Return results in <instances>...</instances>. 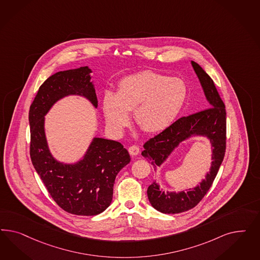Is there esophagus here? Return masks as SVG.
Returning a JSON list of instances; mask_svg holds the SVG:
<instances>
[{
    "mask_svg": "<svg viewBox=\"0 0 260 260\" xmlns=\"http://www.w3.org/2000/svg\"><path fill=\"white\" fill-rule=\"evenodd\" d=\"M128 152H129L131 155L135 156V155H137L139 153V148L137 146H135V145H133V146H131L128 148Z\"/></svg>",
    "mask_w": 260,
    "mask_h": 260,
    "instance_id": "1",
    "label": "esophagus"
}]
</instances>
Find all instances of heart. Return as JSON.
I'll use <instances>...</instances> for the list:
<instances>
[{
    "instance_id": "1",
    "label": "heart",
    "mask_w": 260,
    "mask_h": 260,
    "mask_svg": "<svg viewBox=\"0 0 260 260\" xmlns=\"http://www.w3.org/2000/svg\"><path fill=\"white\" fill-rule=\"evenodd\" d=\"M188 88L177 77L144 71L119 81L115 94L102 99L106 124L113 132H122L133 111L135 125L147 134H158L172 125L185 103Z\"/></svg>"
}]
</instances>
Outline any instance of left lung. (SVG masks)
<instances>
[{
    "label": "left lung",
    "mask_w": 260,
    "mask_h": 260,
    "mask_svg": "<svg viewBox=\"0 0 260 260\" xmlns=\"http://www.w3.org/2000/svg\"><path fill=\"white\" fill-rule=\"evenodd\" d=\"M191 64L203 87L210 108L176 120L165 131L144 144L142 155L155 169L165 161L179 143L191 135H201L209 138L212 144L213 162L206 178L200 185L188 191L165 192L159 189L158 184L152 182L147 190L149 200L155 210L163 213H183L194 208L212 187L226 151L225 105L213 79L198 63L191 61Z\"/></svg>",
    "instance_id": "8db88e82"
}]
</instances>
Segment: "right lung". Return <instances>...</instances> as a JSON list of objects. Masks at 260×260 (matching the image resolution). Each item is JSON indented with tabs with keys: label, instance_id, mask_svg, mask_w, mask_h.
Returning <instances> with one entry per match:
<instances>
[{
	"label": "right lung",
	"instance_id": "1",
	"mask_svg": "<svg viewBox=\"0 0 260 260\" xmlns=\"http://www.w3.org/2000/svg\"><path fill=\"white\" fill-rule=\"evenodd\" d=\"M90 72L87 67H81L51 75L39 87L28 114L34 169L60 208L87 216L99 214L110 206L115 177L129 163V154L119 142L94 138L77 163L58 162L47 147L45 115L58 100L68 95L84 96L97 108Z\"/></svg>",
	"mask_w": 260,
	"mask_h": 260
}]
</instances>
